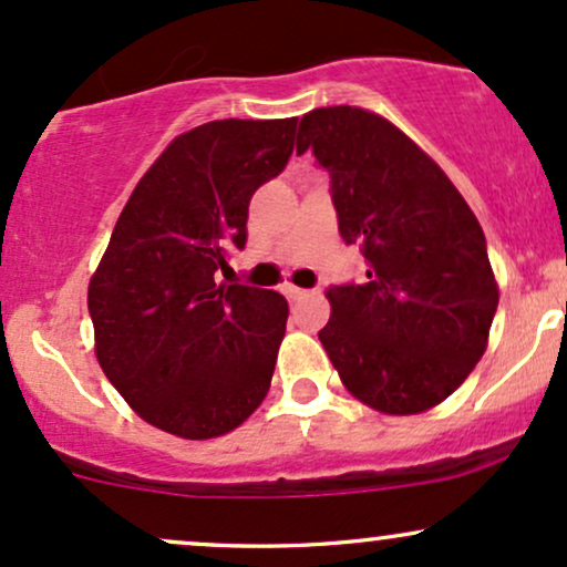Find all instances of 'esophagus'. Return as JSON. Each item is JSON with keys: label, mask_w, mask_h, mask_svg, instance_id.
Returning <instances> with one entry per match:
<instances>
[{"label": "esophagus", "mask_w": 567, "mask_h": 567, "mask_svg": "<svg viewBox=\"0 0 567 567\" xmlns=\"http://www.w3.org/2000/svg\"><path fill=\"white\" fill-rule=\"evenodd\" d=\"M285 296L290 298V301H301V298L306 296V290H301V288H296V285H285Z\"/></svg>", "instance_id": "1"}]
</instances>
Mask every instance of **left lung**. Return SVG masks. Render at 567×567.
<instances>
[{
  "mask_svg": "<svg viewBox=\"0 0 567 567\" xmlns=\"http://www.w3.org/2000/svg\"><path fill=\"white\" fill-rule=\"evenodd\" d=\"M330 175L343 243L365 256L362 282L330 285L320 341L343 386L389 415L434 408L487 347L498 288L483 226L445 173L379 114H303L298 154Z\"/></svg>",
  "mask_w": 567,
  "mask_h": 567,
  "instance_id": "8db88e82",
  "label": "left lung"
}]
</instances>
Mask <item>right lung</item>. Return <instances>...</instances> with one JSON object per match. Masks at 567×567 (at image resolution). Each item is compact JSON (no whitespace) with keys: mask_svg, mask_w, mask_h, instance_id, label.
Wrapping results in <instances>:
<instances>
[{"mask_svg":"<svg viewBox=\"0 0 567 567\" xmlns=\"http://www.w3.org/2000/svg\"><path fill=\"white\" fill-rule=\"evenodd\" d=\"M292 120H216L148 167L90 279L95 354L130 408L162 432L210 440L264 402L288 322L275 290L220 285L247 243V205L277 178Z\"/></svg>","mask_w":567,"mask_h":567,"instance_id":"add662e5","label":"right lung"}]
</instances>
